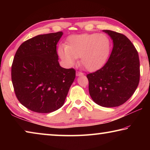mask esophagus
Listing matches in <instances>:
<instances>
[{
    "label": "esophagus",
    "mask_w": 150,
    "mask_h": 150,
    "mask_svg": "<svg viewBox=\"0 0 150 150\" xmlns=\"http://www.w3.org/2000/svg\"><path fill=\"white\" fill-rule=\"evenodd\" d=\"M83 75V73H82V72H80V71H76V75L77 76V77H79V76H81V75Z\"/></svg>",
    "instance_id": "1"
}]
</instances>
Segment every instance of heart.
I'll return each mask as SVG.
<instances>
[{
	"label": "heart",
	"instance_id": "b5f03b06",
	"mask_svg": "<svg viewBox=\"0 0 150 150\" xmlns=\"http://www.w3.org/2000/svg\"><path fill=\"white\" fill-rule=\"evenodd\" d=\"M111 41L104 34H84L68 38L65 45H60L57 54L63 63L71 67L80 57V63L91 71L100 69L110 55Z\"/></svg>",
	"mask_w": 150,
	"mask_h": 150
}]
</instances>
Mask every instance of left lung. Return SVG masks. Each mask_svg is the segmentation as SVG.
<instances>
[{"instance_id": "8db88e82", "label": "left lung", "mask_w": 150, "mask_h": 150, "mask_svg": "<svg viewBox=\"0 0 150 150\" xmlns=\"http://www.w3.org/2000/svg\"><path fill=\"white\" fill-rule=\"evenodd\" d=\"M113 41L106 64L87 74L88 91L94 102L103 107L120 106L130 98L139 81L138 53L130 40L120 33L103 30Z\"/></svg>"}]
</instances>
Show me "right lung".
<instances>
[{
  "label": "right lung",
  "mask_w": 150,
  "mask_h": 150,
  "mask_svg": "<svg viewBox=\"0 0 150 150\" xmlns=\"http://www.w3.org/2000/svg\"><path fill=\"white\" fill-rule=\"evenodd\" d=\"M63 32L36 35L20 45L11 69L18 100L38 113L57 110L64 104L75 78L74 69L59 65L57 44Z\"/></svg>",
  "instance_id": "right-lung-1"
}]
</instances>
